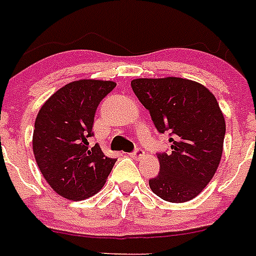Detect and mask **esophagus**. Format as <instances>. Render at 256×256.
<instances>
[{
	"instance_id": "34e87169",
	"label": "esophagus",
	"mask_w": 256,
	"mask_h": 256,
	"mask_svg": "<svg viewBox=\"0 0 256 256\" xmlns=\"http://www.w3.org/2000/svg\"><path fill=\"white\" fill-rule=\"evenodd\" d=\"M130 156L132 157V158H134V160H140V158H142V157L145 156V152H144V150H142V149L138 148V149H136V150H134V152L130 153Z\"/></svg>"
}]
</instances>
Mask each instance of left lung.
<instances>
[{
  "instance_id": "obj_1",
  "label": "left lung",
  "mask_w": 256,
  "mask_h": 256,
  "mask_svg": "<svg viewBox=\"0 0 256 256\" xmlns=\"http://www.w3.org/2000/svg\"><path fill=\"white\" fill-rule=\"evenodd\" d=\"M132 90L164 134L170 153H158L160 173L149 186L164 201L193 200L214 177L224 152L226 122L216 96L204 84L184 78H140Z\"/></svg>"
}]
</instances>
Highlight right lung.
I'll return each instance as SVG.
<instances>
[{
	"label": "right lung",
	"mask_w": 256,
	"mask_h": 256,
	"mask_svg": "<svg viewBox=\"0 0 256 256\" xmlns=\"http://www.w3.org/2000/svg\"><path fill=\"white\" fill-rule=\"evenodd\" d=\"M112 80L80 79L63 86L40 107L32 132L36 165L55 193L82 201L104 186L116 158L90 146L96 108L115 88Z\"/></svg>",
	"instance_id": "right-lung-1"
}]
</instances>
